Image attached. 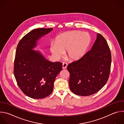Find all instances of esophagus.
<instances>
[{
    "label": "esophagus",
    "mask_w": 124,
    "mask_h": 124,
    "mask_svg": "<svg viewBox=\"0 0 124 124\" xmlns=\"http://www.w3.org/2000/svg\"><path fill=\"white\" fill-rule=\"evenodd\" d=\"M67 66H68V65H67V64L66 63L63 62V65H62V68H63V69H65L67 68Z\"/></svg>",
    "instance_id": "obj_1"
}]
</instances>
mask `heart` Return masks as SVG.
Instances as JSON below:
<instances>
[{
	"label": "heart",
	"instance_id": "1",
	"mask_svg": "<svg viewBox=\"0 0 124 124\" xmlns=\"http://www.w3.org/2000/svg\"><path fill=\"white\" fill-rule=\"evenodd\" d=\"M91 41L90 35L87 32L81 33L78 31L67 32L58 36L55 43H51L50 51L55 59H59L66 50L68 57L76 60L85 54Z\"/></svg>",
	"mask_w": 124,
	"mask_h": 124
}]
</instances>
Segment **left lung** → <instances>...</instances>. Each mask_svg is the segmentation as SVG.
I'll use <instances>...</instances> for the list:
<instances>
[{"instance_id": "8db88e82", "label": "left lung", "mask_w": 124, "mask_h": 124, "mask_svg": "<svg viewBox=\"0 0 124 124\" xmlns=\"http://www.w3.org/2000/svg\"><path fill=\"white\" fill-rule=\"evenodd\" d=\"M111 52L104 38L99 33L91 49L81 58L68 65L69 86L74 94L93 95L107 82L110 71Z\"/></svg>"}]
</instances>
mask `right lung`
<instances>
[{"label": "right lung", "instance_id": "right-lung-1", "mask_svg": "<svg viewBox=\"0 0 124 124\" xmlns=\"http://www.w3.org/2000/svg\"><path fill=\"white\" fill-rule=\"evenodd\" d=\"M53 28H36L20 40L17 46L14 74L23 92L30 98L43 99L53 91L57 75L62 70V63L47 60L38 50H33L38 41Z\"/></svg>", "mask_w": 124, "mask_h": 124}]
</instances>
